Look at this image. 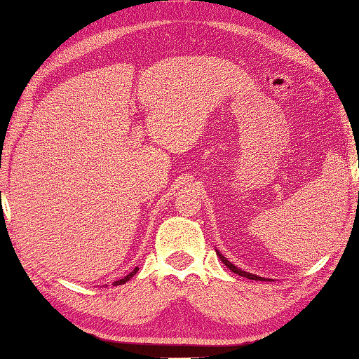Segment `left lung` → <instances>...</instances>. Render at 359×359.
I'll list each match as a JSON object with an SVG mask.
<instances>
[{
	"label": "left lung",
	"instance_id": "left-lung-1",
	"mask_svg": "<svg viewBox=\"0 0 359 359\" xmlns=\"http://www.w3.org/2000/svg\"><path fill=\"white\" fill-rule=\"evenodd\" d=\"M217 255L218 257H220V259L223 261V264L224 266H228L231 271L234 272V274H238V276H242V277H247V278H250V280H263V278L261 277H258V276H255V274H250V272H245V271H241V269H238V267H236L233 263H229V261L223 257V255H220V252H217Z\"/></svg>",
	"mask_w": 359,
	"mask_h": 359
}]
</instances>
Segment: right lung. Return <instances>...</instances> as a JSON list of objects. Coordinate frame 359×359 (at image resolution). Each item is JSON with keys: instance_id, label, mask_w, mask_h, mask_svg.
I'll list each match as a JSON object with an SVG mask.
<instances>
[{"instance_id": "obj_1", "label": "right lung", "mask_w": 359, "mask_h": 359, "mask_svg": "<svg viewBox=\"0 0 359 359\" xmlns=\"http://www.w3.org/2000/svg\"><path fill=\"white\" fill-rule=\"evenodd\" d=\"M139 271V267H135V271H131L130 272V274L128 276H126L125 278H120V280H117V282H114V285H121V283H125V282H128L130 280V278H133V277H135V274H136V272Z\"/></svg>"}]
</instances>
